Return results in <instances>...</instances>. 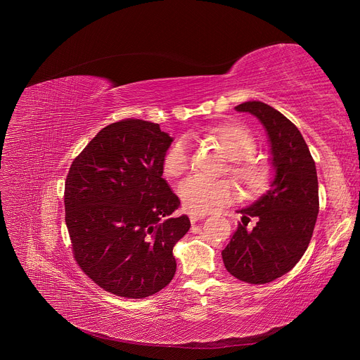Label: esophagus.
<instances>
[{
	"mask_svg": "<svg viewBox=\"0 0 360 360\" xmlns=\"http://www.w3.org/2000/svg\"><path fill=\"white\" fill-rule=\"evenodd\" d=\"M205 217H207V214H199V212H191V214H189V218H191L192 222H196V221H199V219H203Z\"/></svg>",
	"mask_w": 360,
	"mask_h": 360,
	"instance_id": "obj_1",
	"label": "esophagus"
}]
</instances>
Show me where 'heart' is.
<instances>
[{"label":"heart","mask_w":360,"mask_h":360,"mask_svg":"<svg viewBox=\"0 0 360 360\" xmlns=\"http://www.w3.org/2000/svg\"><path fill=\"white\" fill-rule=\"evenodd\" d=\"M210 142L217 143L224 155L233 161L230 174L240 184L245 198L255 199L264 195L271 183V169L252 160L256 139L252 131L240 123H224L205 131ZM191 167V149L184 139L171 145L162 160L164 173L169 177L184 174ZM179 198L186 210L205 214L217 205L230 203L236 198L234 186L227 180L211 181L193 176L179 186Z\"/></svg>","instance_id":"obj_1"}]
</instances>
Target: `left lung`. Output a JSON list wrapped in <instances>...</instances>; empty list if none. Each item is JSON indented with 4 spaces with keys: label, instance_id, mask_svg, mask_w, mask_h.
I'll use <instances>...</instances> for the list:
<instances>
[{
    "label": "left lung",
    "instance_id": "left-lung-1",
    "mask_svg": "<svg viewBox=\"0 0 360 360\" xmlns=\"http://www.w3.org/2000/svg\"><path fill=\"white\" fill-rule=\"evenodd\" d=\"M236 111L249 112L264 126L274 177L269 191L246 208L230 243L221 252L227 271L250 284H265L284 276L306 252L319 211L315 161L302 133L276 108L248 101ZM250 217L257 219L248 229Z\"/></svg>",
    "mask_w": 360,
    "mask_h": 360
}]
</instances>
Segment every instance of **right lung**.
Here are the masks:
<instances>
[{
    "label": "right lung",
    "mask_w": 360,
    "mask_h": 360,
    "mask_svg": "<svg viewBox=\"0 0 360 360\" xmlns=\"http://www.w3.org/2000/svg\"><path fill=\"white\" fill-rule=\"evenodd\" d=\"M173 138L160 124L127 118L102 129L65 180V224L75 259L108 293L142 299L176 274L173 248L189 231L171 217L180 199L162 179Z\"/></svg>",
    "instance_id": "1"
}]
</instances>
